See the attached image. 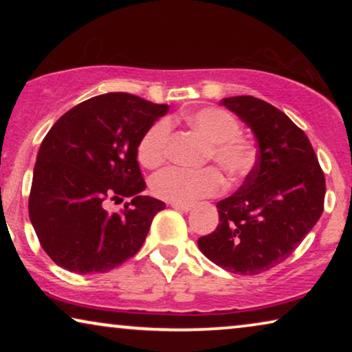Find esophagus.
I'll list each match as a JSON object with an SVG mask.
<instances>
[{
  "mask_svg": "<svg viewBox=\"0 0 352 352\" xmlns=\"http://www.w3.org/2000/svg\"><path fill=\"white\" fill-rule=\"evenodd\" d=\"M170 205H171L175 210L184 211V213H187V211L192 210V205H181V204H170Z\"/></svg>",
  "mask_w": 352,
  "mask_h": 352,
  "instance_id": "obj_1",
  "label": "esophagus"
}]
</instances>
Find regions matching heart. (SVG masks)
<instances>
[{"label": "heart", "mask_w": 352, "mask_h": 352, "mask_svg": "<svg viewBox=\"0 0 352 352\" xmlns=\"http://www.w3.org/2000/svg\"><path fill=\"white\" fill-rule=\"evenodd\" d=\"M184 120L190 128L208 141L206 158L214 160L230 177H240L252 170L254 152L252 144L240 136V123L223 109L205 107L187 113ZM171 122L166 118L151 124L138 146L139 162L147 168L162 165L168 155ZM152 192L170 204L190 205L195 200L218 194L223 176L218 168L201 170L171 166L153 176Z\"/></svg>", "instance_id": "obj_1"}]
</instances>
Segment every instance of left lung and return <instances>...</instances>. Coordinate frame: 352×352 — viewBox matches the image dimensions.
Listing matches in <instances>:
<instances>
[{
	"instance_id": "8db88e82",
	"label": "left lung",
	"mask_w": 352,
	"mask_h": 352,
	"mask_svg": "<svg viewBox=\"0 0 352 352\" xmlns=\"http://www.w3.org/2000/svg\"><path fill=\"white\" fill-rule=\"evenodd\" d=\"M221 104L252 129L258 157L240 189L216 204L219 224L199 248L226 271L256 276L285 261L319 221L325 176L305 131L282 110L253 96Z\"/></svg>"
}]
</instances>
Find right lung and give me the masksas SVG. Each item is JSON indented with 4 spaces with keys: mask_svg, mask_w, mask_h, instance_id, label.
<instances>
[{
    "mask_svg": "<svg viewBox=\"0 0 352 352\" xmlns=\"http://www.w3.org/2000/svg\"><path fill=\"white\" fill-rule=\"evenodd\" d=\"M128 93H107L75 105L43 139L33 170L28 216L57 266L76 274L112 271L142 247L162 200L146 189L138 163L144 133L168 113ZM131 198L122 214L109 201Z\"/></svg>",
    "mask_w": 352,
    "mask_h": 352,
    "instance_id": "add662e5",
    "label": "right lung"
}]
</instances>
